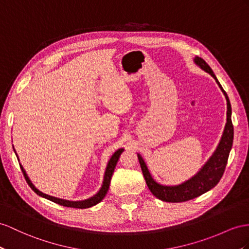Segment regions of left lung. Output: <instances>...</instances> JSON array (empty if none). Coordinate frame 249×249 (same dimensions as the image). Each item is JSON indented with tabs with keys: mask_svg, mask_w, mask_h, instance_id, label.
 <instances>
[{
	"mask_svg": "<svg viewBox=\"0 0 249 249\" xmlns=\"http://www.w3.org/2000/svg\"><path fill=\"white\" fill-rule=\"evenodd\" d=\"M194 62L196 66H199L202 70L213 76L215 80L216 84L219 85L223 94L225 95L227 102L226 124L224 127V131L222 133L220 142L218 146H216L215 150L213 151V154L207 160V162L203 165L194 177H191L190 179L185 182L178 184V185H163V184L158 183L152 178L142 156L138 154V159L140 165H141L144 179L149 190L156 197L165 202H185L195 199V197L205 194L208 190L213 188L221 180L223 174H224L229 152H231L232 147L233 126L231 122V102H229L228 95L221 86L218 79L215 78L213 69L209 67L205 61L202 58H199V56H195Z\"/></svg>",
	"mask_w": 249,
	"mask_h": 249,
	"instance_id": "obj_1",
	"label": "left lung"
}]
</instances>
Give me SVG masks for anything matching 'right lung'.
<instances>
[{"mask_svg": "<svg viewBox=\"0 0 249 249\" xmlns=\"http://www.w3.org/2000/svg\"><path fill=\"white\" fill-rule=\"evenodd\" d=\"M14 150L16 152V149H14ZM123 151H124V148L118 149L111 156V158L109 159V161H108L106 169H105V174H104V178H103V183H102V186H101V188H100V190L98 191V193L95 194V195H93L92 196L88 197V199L82 200V201H69V200L60 199V197L53 196H49V195H46V194L42 193V191L37 189L34 185L33 182L30 181L29 177L27 176L26 171H25V169L22 166L21 163H20V167L22 169V173H23V175L25 177V179H26V182L28 183V185L31 187V189H33L36 195H39L40 196L45 197V199L52 201V202H54V203L59 204V205H62V206L73 207V208H89V207H91V206L97 205L98 203H100L105 197L107 191H108V188H109V184H110V180H111V177H112V174H113V170H114V168H116V165H117V163L119 161V158H120L121 154H122ZM16 156H17L18 160V157L17 155V152H16ZM18 161H20V160H18Z\"/></svg>", "mask_w": 249, "mask_h": 249, "instance_id": "1", "label": "right lung"}]
</instances>
